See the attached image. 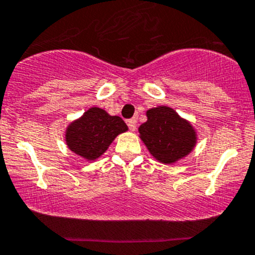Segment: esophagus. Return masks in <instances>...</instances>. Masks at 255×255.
Instances as JSON below:
<instances>
[{"instance_id":"obj_1","label":"esophagus","mask_w":255,"mask_h":255,"mask_svg":"<svg viewBox=\"0 0 255 255\" xmlns=\"http://www.w3.org/2000/svg\"><path fill=\"white\" fill-rule=\"evenodd\" d=\"M127 125H128V128H129L130 130H135V128H136L135 117H133V119H130V120H127Z\"/></svg>"}]
</instances>
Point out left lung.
<instances>
[{"instance_id":"left-lung-1","label":"left lung","mask_w":255,"mask_h":255,"mask_svg":"<svg viewBox=\"0 0 255 255\" xmlns=\"http://www.w3.org/2000/svg\"><path fill=\"white\" fill-rule=\"evenodd\" d=\"M148 121L139 127L141 140L150 154L162 163H172L188 155L197 143V134L188 121L167 106L146 111Z\"/></svg>"}]
</instances>
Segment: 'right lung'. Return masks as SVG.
Returning <instances> with one entry per match:
<instances>
[{
  "instance_id": "add662e5",
  "label": "right lung",
  "mask_w": 255,
  "mask_h": 255,
  "mask_svg": "<svg viewBox=\"0 0 255 255\" xmlns=\"http://www.w3.org/2000/svg\"><path fill=\"white\" fill-rule=\"evenodd\" d=\"M128 129L119 116H110L103 109L92 107L72 122L66 132V143L72 151L87 160L100 157L120 133Z\"/></svg>"
}]
</instances>
